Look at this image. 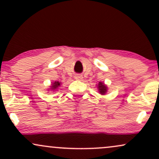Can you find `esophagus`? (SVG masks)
Returning a JSON list of instances; mask_svg holds the SVG:
<instances>
[{
  "label": "esophagus",
  "instance_id": "1",
  "mask_svg": "<svg viewBox=\"0 0 159 159\" xmlns=\"http://www.w3.org/2000/svg\"><path fill=\"white\" fill-rule=\"evenodd\" d=\"M75 78L76 80H79V81H81V80L83 79V76L80 75H77L75 76Z\"/></svg>",
  "mask_w": 159,
  "mask_h": 159
}]
</instances>
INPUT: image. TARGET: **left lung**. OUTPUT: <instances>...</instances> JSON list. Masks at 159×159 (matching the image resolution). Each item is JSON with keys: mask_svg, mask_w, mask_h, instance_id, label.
Segmentation results:
<instances>
[{"mask_svg": "<svg viewBox=\"0 0 159 159\" xmlns=\"http://www.w3.org/2000/svg\"><path fill=\"white\" fill-rule=\"evenodd\" d=\"M97 89H98V93H99L101 95H105L106 94V93L107 92V85L102 81L98 82L97 85Z\"/></svg>", "mask_w": 159, "mask_h": 159, "instance_id": "left-lung-1", "label": "left lung"}]
</instances>
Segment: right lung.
<instances>
[{"label": "right lung", "mask_w": 159, "mask_h": 159, "mask_svg": "<svg viewBox=\"0 0 159 159\" xmlns=\"http://www.w3.org/2000/svg\"><path fill=\"white\" fill-rule=\"evenodd\" d=\"M61 82L60 81H54L53 83L51 84L50 86V88H49L48 90L51 91H57V90L58 89V87H61Z\"/></svg>", "instance_id": "right-lung-1"}]
</instances>
